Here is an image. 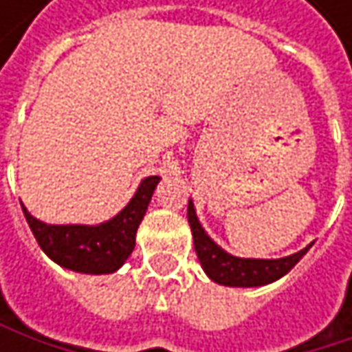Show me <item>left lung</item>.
I'll list each match as a JSON object with an SVG mask.
<instances>
[{"mask_svg":"<svg viewBox=\"0 0 352 352\" xmlns=\"http://www.w3.org/2000/svg\"><path fill=\"white\" fill-rule=\"evenodd\" d=\"M187 222L191 226L193 246L201 263V269L212 281L228 287H261L273 283L283 275H287L300 263V258L310 250V246L314 245L312 243L283 258H241L226 252L222 246H218L208 236V232L197 220L191 199L187 204Z\"/></svg>","mask_w":352,"mask_h":352,"instance_id":"8db88e82","label":"left lung"}]
</instances>
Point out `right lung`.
I'll return each mask as SVG.
<instances>
[{
  "label": "right lung",
  "mask_w": 352,
  "mask_h": 352,
  "mask_svg": "<svg viewBox=\"0 0 352 352\" xmlns=\"http://www.w3.org/2000/svg\"><path fill=\"white\" fill-rule=\"evenodd\" d=\"M161 177H144L128 201L107 222L89 224H46L34 218L22 204L26 222L34 234L36 243L48 258L56 265L89 275H106L118 271L132 254L136 245V230L146 214L151 197Z\"/></svg>",
  "instance_id": "add662e5"
}]
</instances>
